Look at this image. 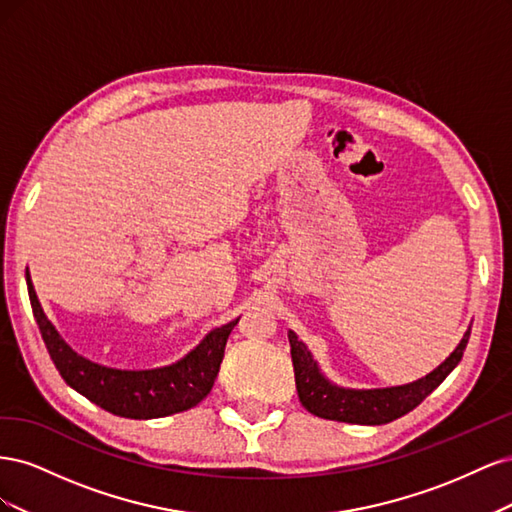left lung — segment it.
Segmentation results:
<instances>
[{
  "label": "left lung",
  "mask_w": 512,
  "mask_h": 512,
  "mask_svg": "<svg viewBox=\"0 0 512 512\" xmlns=\"http://www.w3.org/2000/svg\"><path fill=\"white\" fill-rule=\"evenodd\" d=\"M472 327L463 335L455 352L448 359L427 374L425 378L404 384L391 386V389H374V391H352L339 389L324 378L312 354L299 342L297 335L288 331L290 339V354L294 367V382H297V393L301 406L320 418L339 423H354V425H384L395 418L408 414L421 401L442 384V380L451 374L461 361L463 350L468 346Z\"/></svg>",
  "instance_id": "obj_1"
}]
</instances>
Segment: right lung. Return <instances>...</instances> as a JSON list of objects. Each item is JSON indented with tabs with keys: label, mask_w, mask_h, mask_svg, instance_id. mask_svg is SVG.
Instances as JSON below:
<instances>
[{
	"label": "right lung",
	"mask_w": 512,
	"mask_h": 512,
	"mask_svg": "<svg viewBox=\"0 0 512 512\" xmlns=\"http://www.w3.org/2000/svg\"><path fill=\"white\" fill-rule=\"evenodd\" d=\"M27 292L44 346L49 350L59 376L76 393L87 397L91 404L123 418H138V421L177 414L200 404L213 389L224 359L228 335L239 320L237 318L220 329H213L203 342L175 365L147 371H121L83 359L61 339L51 320L44 316L29 275Z\"/></svg>",
	"instance_id": "1"
}]
</instances>
